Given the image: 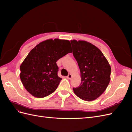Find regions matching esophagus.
I'll use <instances>...</instances> for the list:
<instances>
[{"label":"esophagus","instance_id":"1","mask_svg":"<svg viewBox=\"0 0 132 132\" xmlns=\"http://www.w3.org/2000/svg\"><path fill=\"white\" fill-rule=\"evenodd\" d=\"M67 79H70L71 78H72V75H71V74H68V75L67 77Z\"/></svg>","mask_w":132,"mask_h":132}]
</instances>
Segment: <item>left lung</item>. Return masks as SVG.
Instances as JSON below:
<instances>
[{
  "mask_svg": "<svg viewBox=\"0 0 132 132\" xmlns=\"http://www.w3.org/2000/svg\"><path fill=\"white\" fill-rule=\"evenodd\" d=\"M70 42L81 77L80 84L73 87V91L83 100H94L103 94L109 84L111 67L102 52L91 43L76 40Z\"/></svg>",
  "mask_w": 132,
  "mask_h": 132,
  "instance_id": "8db88e82",
  "label": "left lung"
}]
</instances>
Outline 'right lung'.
<instances>
[{
    "label": "right lung",
    "mask_w": 132,
    "mask_h": 132,
    "mask_svg": "<svg viewBox=\"0 0 132 132\" xmlns=\"http://www.w3.org/2000/svg\"><path fill=\"white\" fill-rule=\"evenodd\" d=\"M71 52L70 43L68 40L48 39L37 45L20 67V77L26 90L38 98L53 93L62 80L58 76L56 62Z\"/></svg>",
    "instance_id": "1"
}]
</instances>
